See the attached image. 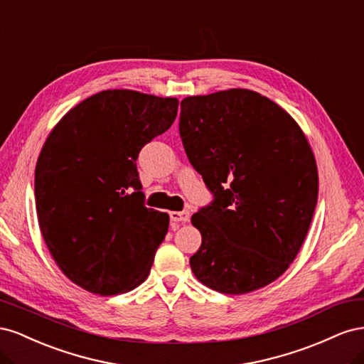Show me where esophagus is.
Returning <instances> with one entry per match:
<instances>
[{"mask_svg":"<svg viewBox=\"0 0 364 364\" xmlns=\"http://www.w3.org/2000/svg\"><path fill=\"white\" fill-rule=\"evenodd\" d=\"M170 218L173 220V222L186 223V222H190V213L188 211H171Z\"/></svg>","mask_w":364,"mask_h":364,"instance_id":"1","label":"esophagus"}]
</instances>
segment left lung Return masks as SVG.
<instances>
[{"label": "left lung", "mask_w": 364, "mask_h": 364, "mask_svg": "<svg viewBox=\"0 0 364 364\" xmlns=\"http://www.w3.org/2000/svg\"><path fill=\"white\" fill-rule=\"evenodd\" d=\"M179 132L215 196L191 217L202 234L194 277L225 294L266 287L310 229L318 188L310 142L287 111L243 87L183 98Z\"/></svg>", "instance_id": "left-lung-1"}]
</instances>
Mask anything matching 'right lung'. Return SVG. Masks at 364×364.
I'll list each match as a JSON object with an SVG mask.
<instances>
[{
  "instance_id": "1",
  "label": "right lung",
  "mask_w": 364,
  "mask_h": 364,
  "mask_svg": "<svg viewBox=\"0 0 364 364\" xmlns=\"http://www.w3.org/2000/svg\"><path fill=\"white\" fill-rule=\"evenodd\" d=\"M178 106L174 97L107 90L50 132L35 171L38 222L54 262L83 290L112 296L147 279L170 217L142 203L136 159Z\"/></svg>"
}]
</instances>
